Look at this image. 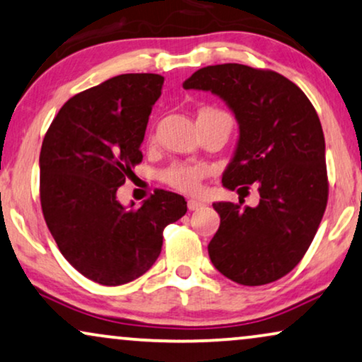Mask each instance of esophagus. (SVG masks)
<instances>
[{
  "label": "esophagus",
  "instance_id": "34e87169",
  "mask_svg": "<svg viewBox=\"0 0 362 362\" xmlns=\"http://www.w3.org/2000/svg\"><path fill=\"white\" fill-rule=\"evenodd\" d=\"M203 206H204V203H201V201H198V199H187V209L189 211H196V209L203 208Z\"/></svg>",
  "mask_w": 362,
  "mask_h": 362
}]
</instances>
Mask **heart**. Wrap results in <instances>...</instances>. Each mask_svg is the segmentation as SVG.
I'll return each instance as SVG.
<instances>
[{
	"label": "heart",
	"instance_id": "b5f03b06",
	"mask_svg": "<svg viewBox=\"0 0 362 362\" xmlns=\"http://www.w3.org/2000/svg\"><path fill=\"white\" fill-rule=\"evenodd\" d=\"M204 111H218V110H204ZM209 175V168L203 164H175L163 171V181L175 189L181 192H198L201 187V181Z\"/></svg>",
	"mask_w": 362,
	"mask_h": 362
}]
</instances>
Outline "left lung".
I'll return each instance as SVG.
<instances>
[{"label":"left lung","instance_id":"left-lung-1","mask_svg":"<svg viewBox=\"0 0 362 362\" xmlns=\"http://www.w3.org/2000/svg\"><path fill=\"white\" fill-rule=\"evenodd\" d=\"M219 96L239 124L223 185L239 204L214 203L221 224L208 252L234 283L261 286L293 271L306 255L327 204L326 144L308 96L283 74L246 64L201 68L182 83ZM260 204L242 208L249 185Z\"/></svg>","mask_w":362,"mask_h":362}]
</instances>
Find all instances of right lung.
Segmentation results:
<instances>
[{
    "instance_id": "obj_1",
    "label": "right lung",
    "mask_w": 362,
    "mask_h": 362,
    "mask_svg": "<svg viewBox=\"0 0 362 362\" xmlns=\"http://www.w3.org/2000/svg\"><path fill=\"white\" fill-rule=\"evenodd\" d=\"M164 78L119 74L64 103L40 153V198L61 255L84 278L119 286L158 259L163 231L186 214L176 192L156 189L141 208L116 191L143 161L141 143Z\"/></svg>"
}]
</instances>
